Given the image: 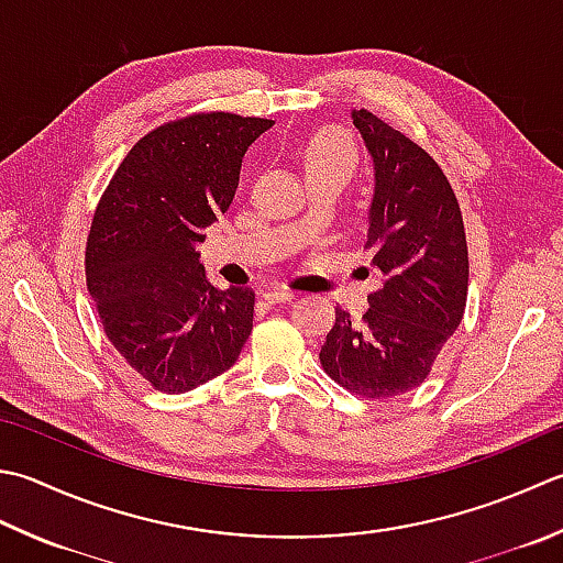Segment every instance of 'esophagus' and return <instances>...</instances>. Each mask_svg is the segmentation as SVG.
<instances>
[{
	"mask_svg": "<svg viewBox=\"0 0 563 563\" xmlns=\"http://www.w3.org/2000/svg\"><path fill=\"white\" fill-rule=\"evenodd\" d=\"M263 300L271 302V305H278V302H290L295 300V292L288 288H273L263 292Z\"/></svg>",
	"mask_w": 563,
	"mask_h": 563,
	"instance_id": "obj_1",
	"label": "esophagus"
}]
</instances>
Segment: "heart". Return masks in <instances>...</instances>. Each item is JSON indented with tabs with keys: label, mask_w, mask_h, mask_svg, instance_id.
<instances>
[{
	"label": "heart",
	"mask_w": 563,
	"mask_h": 563,
	"mask_svg": "<svg viewBox=\"0 0 563 563\" xmlns=\"http://www.w3.org/2000/svg\"><path fill=\"white\" fill-rule=\"evenodd\" d=\"M356 161V148L351 146V141L344 134H339V131H324V134H319L305 151L307 175L327 168H341L354 173Z\"/></svg>",
	"instance_id": "heart-1"
}]
</instances>
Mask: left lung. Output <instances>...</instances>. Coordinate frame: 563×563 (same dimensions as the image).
Returning a JSON list of instances; mask_svg holds the SVG:
<instances>
[{"instance_id":"1","label":"left lung","mask_w":563,"mask_h":563,"mask_svg":"<svg viewBox=\"0 0 563 563\" xmlns=\"http://www.w3.org/2000/svg\"><path fill=\"white\" fill-rule=\"evenodd\" d=\"M351 117L376 165L366 249L383 285L361 319L336 307L319 361L358 398L390 400L427 380L464 319L466 229L451 183L422 146L368 109Z\"/></svg>"}]
</instances>
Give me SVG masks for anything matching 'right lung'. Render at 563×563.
<instances>
[{
    "label": "right lung",
    "instance_id": "right-lung-1",
    "mask_svg": "<svg viewBox=\"0 0 563 563\" xmlns=\"http://www.w3.org/2000/svg\"><path fill=\"white\" fill-rule=\"evenodd\" d=\"M271 119L197 112L148 131L119 163L85 249L104 334L153 388L187 393L234 366L256 292L217 290L195 244L236 195L241 158Z\"/></svg>",
    "mask_w": 563,
    "mask_h": 563
}]
</instances>
